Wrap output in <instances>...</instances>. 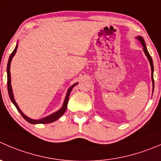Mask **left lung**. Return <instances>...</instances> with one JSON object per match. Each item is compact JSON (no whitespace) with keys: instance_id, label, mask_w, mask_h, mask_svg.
Segmentation results:
<instances>
[{"instance_id":"8db88e82","label":"left lung","mask_w":161,"mask_h":161,"mask_svg":"<svg viewBox=\"0 0 161 161\" xmlns=\"http://www.w3.org/2000/svg\"><path fill=\"white\" fill-rule=\"evenodd\" d=\"M136 40H139V42L141 43V44H142V50H143L144 53H145L146 56L147 57V59H148L149 62H150V67H151V79H152V82H153V90H154V80H153V60H152V58H151V56L150 55V53H149L148 50H147V46H146V43H145V41H144V39L142 38V36H136Z\"/></svg>"}]
</instances>
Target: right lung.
<instances>
[{
	"mask_svg": "<svg viewBox=\"0 0 161 161\" xmlns=\"http://www.w3.org/2000/svg\"><path fill=\"white\" fill-rule=\"evenodd\" d=\"M17 49H18V43L16 44V47L15 48H14V50H13V52L11 53V54L10 55V57H9V59H8V65H7V75H8V94H9V97H10L11 102L13 103V104L15 106V108H17V110L19 111V113L21 114V115H22V117H23L24 119L25 120V121H28L29 123H31V124H33V125H36V124H47V123H51V122H53V121H57V120L59 118H61V116L63 115V114L66 111V109H67V106H68V101H69V95H70V92L71 90L73 89V87L75 86H76L78 84V82H76V83L73 84L72 86L70 87V88H69V90L67 91V93H66V96H65V98H64V103H63L62 104V107H61V108H60L59 110H58V111L54 112V113L48 115V116L45 117V118H41V119H32V118H29V117H27L26 115L24 114V113L22 112V111L20 110V108H19V106H18L17 103L15 102V100H14V94H13V91H12V87H11V72H10V67H11V60H12L13 57L14 56V54H15L16 51H17Z\"/></svg>",
	"mask_w": 161,
	"mask_h": 161,
	"instance_id": "right-lung-1",
	"label": "right lung"
}]
</instances>
